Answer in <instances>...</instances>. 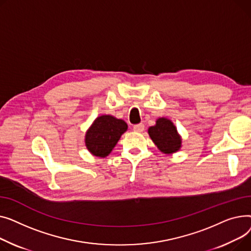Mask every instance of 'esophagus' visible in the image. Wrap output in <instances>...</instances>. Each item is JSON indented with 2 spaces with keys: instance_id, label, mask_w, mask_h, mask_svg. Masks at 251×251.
Listing matches in <instances>:
<instances>
[{
  "instance_id": "esophagus-1",
  "label": "esophagus",
  "mask_w": 251,
  "mask_h": 251,
  "mask_svg": "<svg viewBox=\"0 0 251 251\" xmlns=\"http://www.w3.org/2000/svg\"><path fill=\"white\" fill-rule=\"evenodd\" d=\"M144 128H145V126L143 124H139V125H135L134 128H132V129H134L137 132H142L144 130Z\"/></svg>"
}]
</instances>
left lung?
Listing matches in <instances>:
<instances>
[{
	"label": "left lung",
	"instance_id": "8db88e82",
	"mask_svg": "<svg viewBox=\"0 0 251 251\" xmlns=\"http://www.w3.org/2000/svg\"><path fill=\"white\" fill-rule=\"evenodd\" d=\"M148 134L160 152L163 154L171 155L178 152L181 148V136L172 121L166 117L157 119L156 125L148 128Z\"/></svg>",
	"mask_w": 251,
	"mask_h": 251
}]
</instances>
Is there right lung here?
Masks as SVG:
<instances>
[{
    "label": "right lung",
    "instance_id": "1",
    "mask_svg": "<svg viewBox=\"0 0 251 251\" xmlns=\"http://www.w3.org/2000/svg\"><path fill=\"white\" fill-rule=\"evenodd\" d=\"M126 129L127 125L125 121L110 114L100 115L86 131V148L92 155L105 158L111 153Z\"/></svg>",
    "mask_w": 251,
    "mask_h": 251
}]
</instances>
